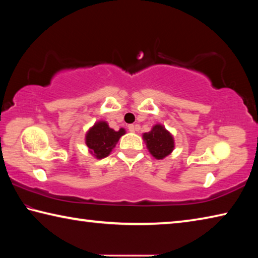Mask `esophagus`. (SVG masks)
Returning a JSON list of instances; mask_svg holds the SVG:
<instances>
[{
    "mask_svg": "<svg viewBox=\"0 0 258 258\" xmlns=\"http://www.w3.org/2000/svg\"><path fill=\"white\" fill-rule=\"evenodd\" d=\"M128 131L130 132H135V131H138V126L137 125H128Z\"/></svg>",
    "mask_w": 258,
    "mask_h": 258,
    "instance_id": "obj_1",
    "label": "esophagus"
}]
</instances>
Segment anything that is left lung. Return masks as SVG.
Segmentation results:
<instances>
[{
  "label": "left lung",
  "mask_w": 258,
  "mask_h": 258,
  "mask_svg": "<svg viewBox=\"0 0 258 258\" xmlns=\"http://www.w3.org/2000/svg\"><path fill=\"white\" fill-rule=\"evenodd\" d=\"M142 139L150 155L158 160L171 155L175 148L173 134L159 123L152 126L149 132L143 133Z\"/></svg>",
  "instance_id": "8db88e82"
}]
</instances>
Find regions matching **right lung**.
Returning a JSON list of instances; mask_svg holds the SVG:
<instances>
[{"mask_svg": "<svg viewBox=\"0 0 258 258\" xmlns=\"http://www.w3.org/2000/svg\"><path fill=\"white\" fill-rule=\"evenodd\" d=\"M126 133L125 128L120 127L118 131H115L109 125L106 120L95 121L93 126L87 130L85 134V145L89 148V152L94 158L102 159L106 158L113 148L116 147L119 139Z\"/></svg>", "mask_w": 258, "mask_h": 258, "instance_id": "right-lung-1", "label": "right lung"}]
</instances>
